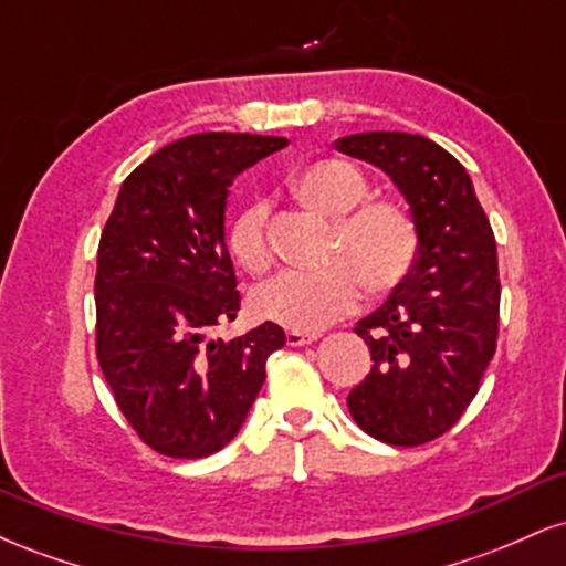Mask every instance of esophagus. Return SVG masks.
<instances>
[{"mask_svg": "<svg viewBox=\"0 0 566 566\" xmlns=\"http://www.w3.org/2000/svg\"><path fill=\"white\" fill-rule=\"evenodd\" d=\"M287 346H308V343L319 340V333H301V329H287Z\"/></svg>", "mask_w": 566, "mask_h": 566, "instance_id": "1", "label": "esophagus"}]
</instances>
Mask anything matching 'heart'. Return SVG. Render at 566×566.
<instances>
[{"mask_svg": "<svg viewBox=\"0 0 566 566\" xmlns=\"http://www.w3.org/2000/svg\"><path fill=\"white\" fill-rule=\"evenodd\" d=\"M292 191L308 210L335 220L319 274L284 271L252 292V314L282 327L316 333L350 314L361 297L391 295L412 274L418 223L401 201L367 199L365 172L346 159H316L292 175ZM229 250L242 269L261 274L271 265L269 205L242 207L229 229Z\"/></svg>", "mask_w": 566, "mask_h": 566, "instance_id": "1", "label": "heart"}]
</instances>
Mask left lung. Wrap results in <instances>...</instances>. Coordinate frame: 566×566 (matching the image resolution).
<instances>
[{"label": "left lung", "mask_w": 566, "mask_h": 566, "mask_svg": "<svg viewBox=\"0 0 566 566\" xmlns=\"http://www.w3.org/2000/svg\"><path fill=\"white\" fill-rule=\"evenodd\" d=\"M335 148L394 180L420 239L407 282L354 327L373 369L348 394L350 418L386 444H426L458 423L495 356V233L465 167L423 135L359 133Z\"/></svg>", "instance_id": "obj_1"}]
</instances>
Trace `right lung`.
I'll return each mask as SVG.
<instances>
[{"instance_id": "right-lung-1", "label": "right lung", "mask_w": 566, "mask_h": 566, "mask_svg": "<svg viewBox=\"0 0 566 566\" xmlns=\"http://www.w3.org/2000/svg\"><path fill=\"white\" fill-rule=\"evenodd\" d=\"M287 138L199 133L159 148L122 184L97 244L95 350L116 407L167 458L223 450L284 346L274 322L233 340L239 290L226 247V199L239 172Z\"/></svg>"}]
</instances>
